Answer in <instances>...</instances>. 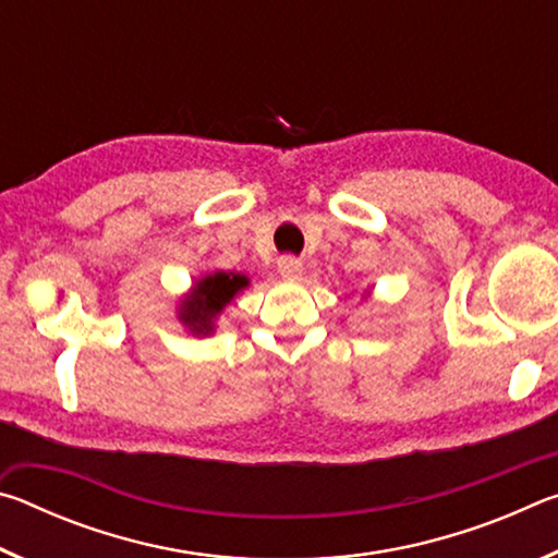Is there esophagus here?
Masks as SVG:
<instances>
[{
  "label": "esophagus",
  "instance_id": "1",
  "mask_svg": "<svg viewBox=\"0 0 558 558\" xmlns=\"http://www.w3.org/2000/svg\"><path fill=\"white\" fill-rule=\"evenodd\" d=\"M278 270L282 278H298L302 272V260L295 256H280L278 258Z\"/></svg>",
  "mask_w": 558,
  "mask_h": 558
}]
</instances>
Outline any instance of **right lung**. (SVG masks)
<instances>
[{"label":"right lung","instance_id":"add662e5","mask_svg":"<svg viewBox=\"0 0 558 558\" xmlns=\"http://www.w3.org/2000/svg\"><path fill=\"white\" fill-rule=\"evenodd\" d=\"M245 286H248V280L239 272H214V276L199 280L194 298L184 302L182 319L196 332H211V319L216 313H221L226 302H231L235 292Z\"/></svg>","mask_w":558,"mask_h":558}]
</instances>
